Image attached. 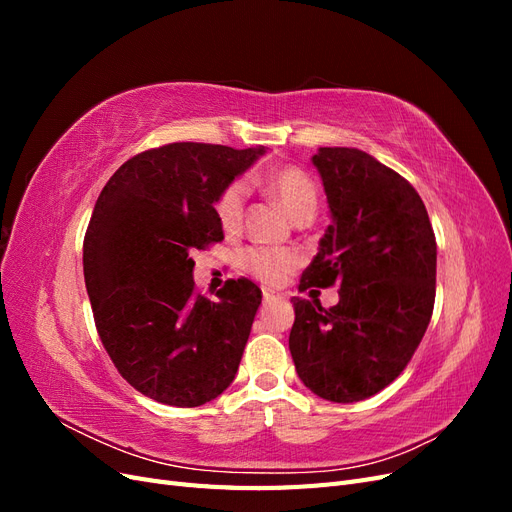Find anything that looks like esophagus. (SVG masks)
<instances>
[{"instance_id":"obj_1","label":"esophagus","mask_w":512,"mask_h":512,"mask_svg":"<svg viewBox=\"0 0 512 512\" xmlns=\"http://www.w3.org/2000/svg\"><path fill=\"white\" fill-rule=\"evenodd\" d=\"M262 299H265V305H271V303H275V301H282L284 297H282V294H277V292L265 288V290H262Z\"/></svg>"}]
</instances>
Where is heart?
Segmentation results:
<instances>
[{
  "label": "heart",
  "mask_w": 512,
  "mask_h": 512,
  "mask_svg": "<svg viewBox=\"0 0 512 512\" xmlns=\"http://www.w3.org/2000/svg\"><path fill=\"white\" fill-rule=\"evenodd\" d=\"M267 192L280 203L290 218L297 222L312 220L318 207V190L316 183L309 179L297 166H280L273 168L262 179ZM247 200V185L237 179L228 183L215 200V218L224 232H237L243 222ZM243 265L260 282L280 284L288 271L294 267V256L280 250H267V247H252L243 254Z\"/></svg>",
  "instance_id": "heart-1"
}]
</instances>
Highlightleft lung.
I'll list each match as a JSON object with an SVG mask.
<instances>
[{"label":"left lung","mask_w":512,"mask_h":512,"mask_svg":"<svg viewBox=\"0 0 512 512\" xmlns=\"http://www.w3.org/2000/svg\"><path fill=\"white\" fill-rule=\"evenodd\" d=\"M331 224L299 290L339 284V303L292 297L288 346L314 395L352 404L410 363L436 301V235L412 185L374 156L320 147L312 158Z\"/></svg>","instance_id":"8db88e82"}]
</instances>
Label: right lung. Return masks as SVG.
I'll use <instances>...</instances> for the list:
<instances>
[{
	"instance_id": "right-lung-1",
	"label": "right lung",
	"mask_w": 512,
	"mask_h": 512,
	"mask_svg": "<svg viewBox=\"0 0 512 512\" xmlns=\"http://www.w3.org/2000/svg\"><path fill=\"white\" fill-rule=\"evenodd\" d=\"M265 147L170 143L108 179L83 241L96 329L119 374L166 406L222 395L241 363L260 288L228 280L215 301L194 292L192 252L224 239L215 200Z\"/></svg>"
}]
</instances>
